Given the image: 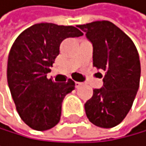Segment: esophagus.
Wrapping results in <instances>:
<instances>
[{
  "instance_id": "esophagus-1",
  "label": "esophagus",
  "mask_w": 146,
  "mask_h": 146,
  "mask_svg": "<svg viewBox=\"0 0 146 146\" xmlns=\"http://www.w3.org/2000/svg\"><path fill=\"white\" fill-rule=\"evenodd\" d=\"M75 86H76L77 89H78L79 87L82 86V83H81V82H78V81H76V82H75Z\"/></svg>"
}]
</instances>
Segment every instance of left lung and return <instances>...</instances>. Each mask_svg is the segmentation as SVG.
<instances>
[{
  "mask_svg": "<svg viewBox=\"0 0 146 146\" xmlns=\"http://www.w3.org/2000/svg\"><path fill=\"white\" fill-rule=\"evenodd\" d=\"M77 26L92 44L93 66L105 72L102 88L93 90L92 97L85 103L86 115L96 126L114 127L127 115L139 89L138 51L132 39L111 22Z\"/></svg>",
  "mask_w": 146,
  "mask_h": 146,
  "instance_id": "obj_1",
  "label": "left lung"
}]
</instances>
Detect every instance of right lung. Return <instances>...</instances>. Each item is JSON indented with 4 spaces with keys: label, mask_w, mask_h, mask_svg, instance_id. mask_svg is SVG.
Instances as JSON below:
<instances>
[{
    "label": "right lung",
    "mask_w": 146,
    "mask_h": 146,
    "mask_svg": "<svg viewBox=\"0 0 146 146\" xmlns=\"http://www.w3.org/2000/svg\"><path fill=\"white\" fill-rule=\"evenodd\" d=\"M83 33L71 25L36 23L19 35L8 56L7 81L16 110L36 131L53 128L60 121L62 102L75 82L56 83L46 78L64 39Z\"/></svg>",
    "instance_id": "1"
}]
</instances>
